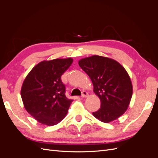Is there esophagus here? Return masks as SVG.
Wrapping results in <instances>:
<instances>
[{
    "label": "esophagus",
    "instance_id": "obj_1",
    "mask_svg": "<svg viewBox=\"0 0 158 158\" xmlns=\"http://www.w3.org/2000/svg\"><path fill=\"white\" fill-rule=\"evenodd\" d=\"M88 96V94L87 92H85V91H84V92H82V98H87Z\"/></svg>",
    "mask_w": 158,
    "mask_h": 158
}]
</instances>
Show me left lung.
I'll list each match as a JSON object with an SVG mask.
<instances>
[{
  "mask_svg": "<svg viewBox=\"0 0 158 158\" xmlns=\"http://www.w3.org/2000/svg\"><path fill=\"white\" fill-rule=\"evenodd\" d=\"M78 64L89 76L101 101V107L93 115L108 123L125 113L132 95V84L125 69L114 59L98 55L80 59Z\"/></svg>",
  "mask_w": 158,
  "mask_h": 158,
  "instance_id": "8db88e82",
  "label": "left lung"
}]
</instances>
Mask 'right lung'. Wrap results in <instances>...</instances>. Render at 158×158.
I'll return each instance as SVG.
<instances>
[{
	"label": "right lung",
	"instance_id": "add662e5",
	"mask_svg": "<svg viewBox=\"0 0 158 158\" xmlns=\"http://www.w3.org/2000/svg\"><path fill=\"white\" fill-rule=\"evenodd\" d=\"M73 62L71 58L44 60L27 75L21 89L26 111L36 120L53 126L66 117L73 99L65 95L61 76Z\"/></svg>",
	"mask_w": 158,
	"mask_h": 158
}]
</instances>
